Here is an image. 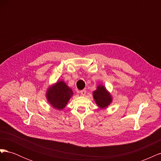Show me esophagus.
Returning a JSON list of instances; mask_svg holds the SVG:
<instances>
[{"label":"esophagus","instance_id":"34e87169","mask_svg":"<svg viewBox=\"0 0 161 161\" xmlns=\"http://www.w3.org/2000/svg\"><path fill=\"white\" fill-rule=\"evenodd\" d=\"M80 94L82 95H86V90H82V91H80Z\"/></svg>","mask_w":161,"mask_h":161}]
</instances>
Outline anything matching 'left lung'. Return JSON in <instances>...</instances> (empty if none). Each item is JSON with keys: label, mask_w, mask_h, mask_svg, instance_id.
Wrapping results in <instances>:
<instances>
[{"label": "left lung", "mask_w": 161, "mask_h": 161, "mask_svg": "<svg viewBox=\"0 0 161 161\" xmlns=\"http://www.w3.org/2000/svg\"><path fill=\"white\" fill-rule=\"evenodd\" d=\"M93 97L97 105L102 109L107 108L112 101L111 95L102 85L97 86V90L93 92Z\"/></svg>", "instance_id": "obj_1"}]
</instances>
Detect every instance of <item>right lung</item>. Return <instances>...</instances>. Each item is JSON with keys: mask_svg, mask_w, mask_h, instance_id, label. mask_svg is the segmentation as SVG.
<instances>
[{"mask_svg": "<svg viewBox=\"0 0 161 161\" xmlns=\"http://www.w3.org/2000/svg\"><path fill=\"white\" fill-rule=\"evenodd\" d=\"M73 92L63 81H59L47 90V99L49 103L57 109H62L68 103Z\"/></svg>", "mask_w": 161, "mask_h": 161, "instance_id": "add662e5", "label": "right lung"}]
</instances>
